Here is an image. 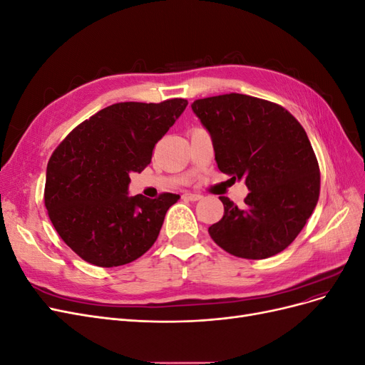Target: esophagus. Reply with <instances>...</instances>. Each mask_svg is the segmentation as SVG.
<instances>
[{"label": "esophagus", "mask_w": 365, "mask_h": 365, "mask_svg": "<svg viewBox=\"0 0 365 365\" xmlns=\"http://www.w3.org/2000/svg\"><path fill=\"white\" fill-rule=\"evenodd\" d=\"M182 197H184V200H189V201H200L201 197H202V195L193 193V192H184Z\"/></svg>", "instance_id": "34e87169"}]
</instances>
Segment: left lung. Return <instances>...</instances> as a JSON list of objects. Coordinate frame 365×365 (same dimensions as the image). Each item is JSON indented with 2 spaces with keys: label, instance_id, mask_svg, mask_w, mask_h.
I'll return each mask as SVG.
<instances>
[{
  "label": "left lung",
  "instance_id": "8db88e82",
  "mask_svg": "<svg viewBox=\"0 0 365 365\" xmlns=\"http://www.w3.org/2000/svg\"><path fill=\"white\" fill-rule=\"evenodd\" d=\"M210 132L215 160L250 193L237 207L220 196L224 216L208 228L216 244L242 259H267L289 247L319 196V168L306 130L277 103L230 93L192 103Z\"/></svg>",
  "mask_w": 365,
  "mask_h": 365
}]
</instances>
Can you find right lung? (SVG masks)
I'll return each mask as SVG.
<instances>
[{
  "instance_id": "1",
  "label": "right lung",
  "mask_w": 365,
  "mask_h": 365,
  "mask_svg": "<svg viewBox=\"0 0 365 365\" xmlns=\"http://www.w3.org/2000/svg\"><path fill=\"white\" fill-rule=\"evenodd\" d=\"M187 103L185 98L114 103L74 128L54 149L43 202L61 239L85 262L120 267L155 244L180 195L129 196V173L150 163L153 148Z\"/></svg>"
}]
</instances>
